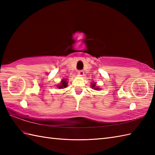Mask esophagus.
Here are the masks:
<instances>
[{
  "label": "esophagus",
  "mask_w": 155,
  "mask_h": 155,
  "mask_svg": "<svg viewBox=\"0 0 155 155\" xmlns=\"http://www.w3.org/2000/svg\"><path fill=\"white\" fill-rule=\"evenodd\" d=\"M78 74L81 75V76H83L84 74V71L83 70H79L78 71Z\"/></svg>",
  "instance_id": "obj_1"
}]
</instances>
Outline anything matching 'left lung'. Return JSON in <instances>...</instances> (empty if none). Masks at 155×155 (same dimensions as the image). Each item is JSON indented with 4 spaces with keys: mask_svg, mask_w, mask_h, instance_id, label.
I'll return each mask as SVG.
<instances>
[{
    "mask_svg": "<svg viewBox=\"0 0 155 155\" xmlns=\"http://www.w3.org/2000/svg\"><path fill=\"white\" fill-rule=\"evenodd\" d=\"M95 85H96V84H95V83H92V85H91L92 88H94L95 87ZM94 89L98 90V89H99V88H94Z\"/></svg>",
    "mask_w": 155,
    "mask_h": 155,
    "instance_id": "obj_1",
    "label": "left lung"
}]
</instances>
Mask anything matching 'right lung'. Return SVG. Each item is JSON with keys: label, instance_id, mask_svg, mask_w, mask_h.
<instances>
[{"label": "right lung", "instance_id": "add662e5", "mask_svg": "<svg viewBox=\"0 0 155 155\" xmlns=\"http://www.w3.org/2000/svg\"><path fill=\"white\" fill-rule=\"evenodd\" d=\"M66 81L67 79H64L61 81V84H59L58 86V88H64L67 87V82Z\"/></svg>", "mask_w": 155, "mask_h": 155}]
</instances>
